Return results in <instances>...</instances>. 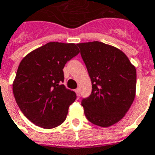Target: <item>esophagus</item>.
I'll use <instances>...</instances> for the list:
<instances>
[{"mask_svg": "<svg viewBox=\"0 0 155 155\" xmlns=\"http://www.w3.org/2000/svg\"><path fill=\"white\" fill-rule=\"evenodd\" d=\"M75 91L76 94H77V96H80V88H76Z\"/></svg>", "mask_w": 155, "mask_h": 155, "instance_id": "34e87169", "label": "esophagus"}]
</instances>
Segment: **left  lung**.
<instances>
[{"mask_svg":"<svg viewBox=\"0 0 155 155\" xmlns=\"http://www.w3.org/2000/svg\"><path fill=\"white\" fill-rule=\"evenodd\" d=\"M92 81V92L81 104L89 122L109 127L119 122L133 104L137 71L115 47L99 41L77 44Z\"/></svg>","mask_w":155,"mask_h":155,"instance_id":"left-lung-1","label":"left lung"}]
</instances>
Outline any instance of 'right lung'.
I'll list each match as a JSON object with an SVG mask.
<instances>
[{
	"mask_svg": "<svg viewBox=\"0 0 155 155\" xmlns=\"http://www.w3.org/2000/svg\"><path fill=\"white\" fill-rule=\"evenodd\" d=\"M80 53L75 44L49 42L22 59L13 84L18 106L31 122L54 128L64 122L76 93L62 84V69Z\"/></svg>",
	"mask_w": 155,
	"mask_h": 155,
	"instance_id": "right-lung-1",
	"label": "right lung"
}]
</instances>
